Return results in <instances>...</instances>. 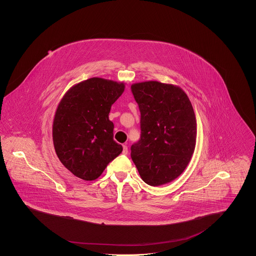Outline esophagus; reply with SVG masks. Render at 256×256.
<instances>
[{
	"mask_svg": "<svg viewBox=\"0 0 256 256\" xmlns=\"http://www.w3.org/2000/svg\"><path fill=\"white\" fill-rule=\"evenodd\" d=\"M128 146L124 145V146H122V154H128Z\"/></svg>",
	"mask_w": 256,
	"mask_h": 256,
	"instance_id": "obj_1",
	"label": "esophagus"
}]
</instances>
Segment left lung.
<instances>
[{"mask_svg":"<svg viewBox=\"0 0 256 256\" xmlns=\"http://www.w3.org/2000/svg\"><path fill=\"white\" fill-rule=\"evenodd\" d=\"M141 134L130 148L141 178L148 185L170 182L182 174L194 152L196 122L191 102L178 86L158 82L134 84Z\"/></svg>","mask_w":256,"mask_h":256,"instance_id":"obj_1","label":"left lung"}]
</instances>
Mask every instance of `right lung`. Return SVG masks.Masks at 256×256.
Wrapping results in <instances>:
<instances>
[{
    "instance_id": "1",
    "label": "right lung",
    "mask_w": 256,
    "mask_h": 256,
    "mask_svg": "<svg viewBox=\"0 0 256 256\" xmlns=\"http://www.w3.org/2000/svg\"><path fill=\"white\" fill-rule=\"evenodd\" d=\"M124 90L122 82L92 78L73 86L54 115L52 140L58 158L76 176L98 178L122 150L113 139L111 106Z\"/></svg>"
}]
</instances>
